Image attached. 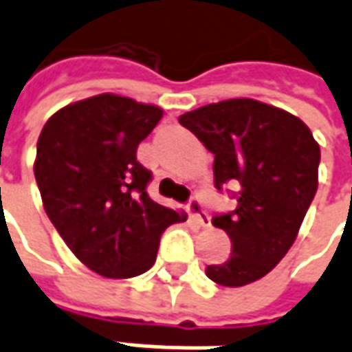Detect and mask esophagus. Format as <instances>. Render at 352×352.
I'll return each mask as SVG.
<instances>
[{
  "instance_id": "34e87169",
  "label": "esophagus",
  "mask_w": 352,
  "mask_h": 352,
  "mask_svg": "<svg viewBox=\"0 0 352 352\" xmlns=\"http://www.w3.org/2000/svg\"><path fill=\"white\" fill-rule=\"evenodd\" d=\"M187 210L188 214L199 222V226H202V228H208V226H210V216H208L206 210L202 208V202H200L199 199H190Z\"/></svg>"
}]
</instances>
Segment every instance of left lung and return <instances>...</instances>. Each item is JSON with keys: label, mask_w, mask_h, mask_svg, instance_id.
Instances as JSON below:
<instances>
[{"label": "left lung", "mask_w": 352, "mask_h": 352, "mask_svg": "<svg viewBox=\"0 0 352 352\" xmlns=\"http://www.w3.org/2000/svg\"><path fill=\"white\" fill-rule=\"evenodd\" d=\"M214 153V185L237 183V208L214 216L232 253L208 265L216 285L245 286L271 273L296 241L318 190L320 144L298 116L255 99H228L179 116Z\"/></svg>", "instance_id": "1"}]
</instances>
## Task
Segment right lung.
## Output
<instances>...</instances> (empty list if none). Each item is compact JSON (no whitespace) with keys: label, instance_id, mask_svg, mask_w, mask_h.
Segmentation results:
<instances>
[{"label":"right lung","instance_id":"add662e5","mask_svg":"<svg viewBox=\"0 0 352 352\" xmlns=\"http://www.w3.org/2000/svg\"><path fill=\"white\" fill-rule=\"evenodd\" d=\"M164 109L101 93L56 111L36 142L43 206L69 251L93 273L132 278L157 257L165 228L187 214L153 202L138 144Z\"/></svg>","mask_w":352,"mask_h":352}]
</instances>
